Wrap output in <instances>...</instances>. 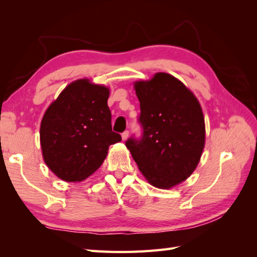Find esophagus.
Listing matches in <instances>:
<instances>
[{"label": "esophagus", "mask_w": 257, "mask_h": 257, "mask_svg": "<svg viewBox=\"0 0 257 257\" xmlns=\"http://www.w3.org/2000/svg\"><path fill=\"white\" fill-rule=\"evenodd\" d=\"M128 137H129V132L128 130H125V132H123L121 134V138H122V140H127Z\"/></svg>", "instance_id": "1"}]
</instances>
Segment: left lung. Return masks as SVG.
Returning <instances> with one entry per match:
<instances>
[{
	"mask_svg": "<svg viewBox=\"0 0 257 257\" xmlns=\"http://www.w3.org/2000/svg\"><path fill=\"white\" fill-rule=\"evenodd\" d=\"M135 89L143 135L130 137L125 147L150 184L170 189L187 180L200 161L205 143L203 112L195 96L170 74L137 81Z\"/></svg>",
	"mask_w": 257,
	"mask_h": 257,
	"instance_id": "1",
	"label": "left lung"
}]
</instances>
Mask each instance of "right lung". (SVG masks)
<instances>
[{
    "mask_svg": "<svg viewBox=\"0 0 257 257\" xmlns=\"http://www.w3.org/2000/svg\"><path fill=\"white\" fill-rule=\"evenodd\" d=\"M109 89L88 79L69 84L47 108L41 147L47 167L67 182L83 181L99 168L110 145L121 141L111 129Z\"/></svg>",
    "mask_w": 257,
    "mask_h": 257,
    "instance_id": "obj_1",
    "label": "right lung"
}]
</instances>
